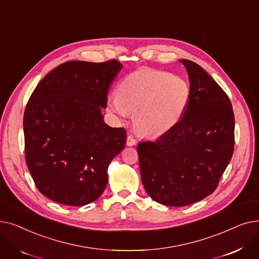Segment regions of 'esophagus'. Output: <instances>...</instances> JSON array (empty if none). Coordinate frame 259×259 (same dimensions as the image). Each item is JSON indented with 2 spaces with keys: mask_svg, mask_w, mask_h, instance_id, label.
<instances>
[{
  "mask_svg": "<svg viewBox=\"0 0 259 259\" xmlns=\"http://www.w3.org/2000/svg\"><path fill=\"white\" fill-rule=\"evenodd\" d=\"M126 144H127V146H134V145H137V140L133 138V135H128Z\"/></svg>",
  "mask_w": 259,
  "mask_h": 259,
  "instance_id": "34e87169",
  "label": "esophagus"
}]
</instances>
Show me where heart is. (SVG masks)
Listing matches in <instances>:
<instances>
[{"label": "heart", "mask_w": 259, "mask_h": 259, "mask_svg": "<svg viewBox=\"0 0 259 259\" xmlns=\"http://www.w3.org/2000/svg\"><path fill=\"white\" fill-rule=\"evenodd\" d=\"M191 99L189 81L180 75L141 68L120 80L109 95L108 109L118 119L134 113V127L144 137L172 129L184 116Z\"/></svg>", "instance_id": "heart-1"}]
</instances>
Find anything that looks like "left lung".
I'll list each match as a JSON object with an SVG mask.
<instances>
[{"label":"left lung","mask_w":259,"mask_h":259,"mask_svg":"<svg viewBox=\"0 0 259 259\" xmlns=\"http://www.w3.org/2000/svg\"><path fill=\"white\" fill-rule=\"evenodd\" d=\"M191 99L182 119L155 142L138 146L142 182L153 200L184 207L212 194L234 151V113L228 95L196 63L180 61Z\"/></svg>","instance_id":"obj_1"}]
</instances>
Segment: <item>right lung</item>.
I'll return each instance as SVG.
<instances>
[{
	"instance_id": "right-lung-1",
	"label": "right lung",
	"mask_w": 259,
	"mask_h": 259,
	"mask_svg": "<svg viewBox=\"0 0 259 259\" xmlns=\"http://www.w3.org/2000/svg\"><path fill=\"white\" fill-rule=\"evenodd\" d=\"M122 65L66 62L32 92L24 113L26 164L38 191L67 206L98 199L110 161L124 149L126 131L105 124L102 109Z\"/></svg>"
}]
</instances>
